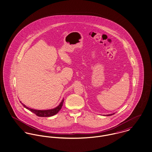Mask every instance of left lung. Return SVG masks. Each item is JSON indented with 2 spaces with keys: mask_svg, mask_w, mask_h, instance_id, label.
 Instances as JSON below:
<instances>
[{
  "mask_svg": "<svg viewBox=\"0 0 152 152\" xmlns=\"http://www.w3.org/2000/svg\"><path fill=\"white\" fill-rule=\"evenodd\" d=\"M114 113H112V114H110V115H107V116H111V115H113Z\"/></svg>",
  "mask_w": 152,
  "mask_h": 152,
  "instance_id": "8db88e82",
  "label": "left lung"
}]
</instances>
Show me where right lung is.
Here are the masks:
<instances>
[{"label":"right lung","instance_id":"obj_1","mask_svg":"<svg viewBox=\"0 0 152 152\" xmlns=\"http://www.w3.org/2000/svg\"><path fill=\"white\" fill-rule=\"evenodd\" d=\"M63 101L64 99L62 100V101L61 102V104L55 108L53 109H51V110H33V109H31L28 108V107H26V105H25L23 104L22 103V105L26 108V109H28V110H29L30 111L32 112L33 113H34V114H36L37 116H40V117H50L55 115V114H56L57 113H58V112L59 111L62 107L63 104Z\"/></svg>","mask_w":152,"mask_h":152}]
</instances>
